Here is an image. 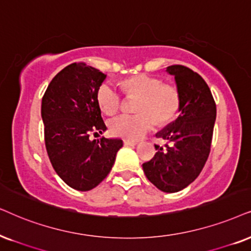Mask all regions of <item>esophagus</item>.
I'll return each mask as SVG.
<instances>
[{
    "label": "esophagus",
    "instance_id": "1",
    "mask_svg": "<svg viewBox=\"0 0 251 251\" xmlns=\"http://www.w3.org/2000/svg\"><path fill=\"white\" fill-rule=\"evenodd\" d=\"M124 145L125 146H136V141H132V140H124Z\"/></svg>",
    "mask_w": 251,
    "mask_h": 251
}]
</instances>
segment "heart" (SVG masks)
<instances>
[{"instance_id": "b5f03b06", "label": "heart", "mask_w": 251, "mask_h": 251, "mask_svg": "<svg viewBox=\"0 0 251 251\" xmlns=\"http://www.w3.org/2000/svg\"><path fill=\"white\" fill-rule=\"evenodd\" d=\"M124 90L127 96H138L135 111L138 115H122L110 122L113 134L126 140H139L154 127L166 125L176 118L180 107L178 90L170 84L146 74L136 75L124 81ZM97 102L107 115L119 110L122 98L119 91L111 83H103L97 91Z\"/></svg>"}]
</instances>
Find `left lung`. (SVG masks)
Masks as SVG:
<instances>
[{"label":"left lung","instance_id":"left-lung-1","mask_svg":"<svg viewBox=\"0 0 251 251\" xmlns=\"http://www.w3.org/2000/svg\"><path fill=\"white\" fill-rule=\"evenodd\" d=\"M175 77L180 97L179 116L156 136L168 141L155 145L156 154L142 164L145 175L161 191L178 192L201 173L211 151L217 106L210 88L196 72L180 65L167 67Z\"/></svg>","mask_w":251,"mask_h":251}]
</instances>
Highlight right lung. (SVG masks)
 Wrapping results in <instances>:
<instances>
[{"mask_svg": "<svg viewBox=\"0 0 251 251\" xmlns=\"http://www.w3.org/2000/svg\"><path fill=\"white\" fill-rule=\"evenodd\" d=\"M106 78L83 62L72 63L58 73L41 100L46 151L60 178L71 188L89 191L112 169L120 139L90 140L91 133L106 131L97 91Z\"/></svg>", "mask_w": 251, "mask_h": 251, "instance_id": "1", "label": "right lung"}]
</instances>
